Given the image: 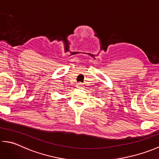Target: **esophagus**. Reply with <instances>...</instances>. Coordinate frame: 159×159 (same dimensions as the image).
Wrapping results in <instances>:
<instances>
[{
  "instance_id": "esophagus-1",
  "label": "esophagus",
  "mask_w": 159,
  "mask_h": 159,
  "mask_svg": "<svg viewBox=\"0 0 159 159\" xmlns=\"http://www.w3.org/2000/svg\"><path fill=\"white\" fill-rule=\"evenodd\" d=\"M76 87H77V88H79V89H83V84H82L81 83H78L77 85H76Z\"/></svg>"
}]
</instances>
